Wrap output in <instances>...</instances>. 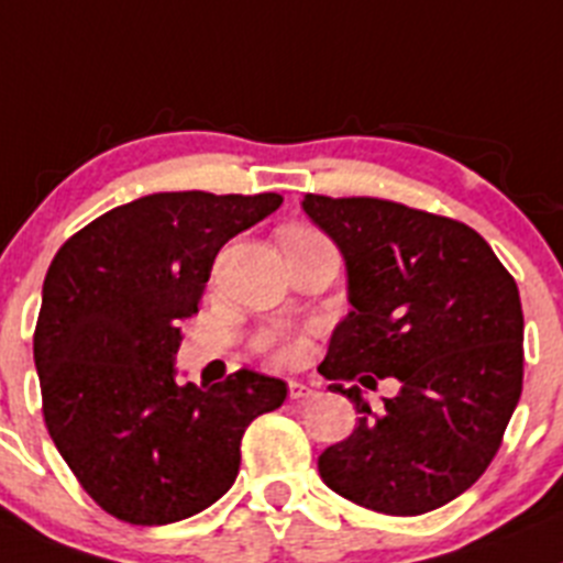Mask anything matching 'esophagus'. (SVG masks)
I'll list each match as a JSON object with an SVG mask.
<instances>
[{"label": "esophagus", "instance_id": "1", "mask_svg": "<svg viewBox=\"0 0 563 563\" xmlns=\"http://www.w3.org/2000/svg\"><path fill=\"white\" fill-rule=\"evenodd\" d=\"M312 395H314V389L307 387L303 382H290V400H307V398H312Z\"/></svg>", "mask_w": 563, "mask_h": 563}]
</instances>
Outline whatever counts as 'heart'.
I'll list each match as a JSON object with an SVG mask.
<instances>
[{
  "mask_svg": "<svg viewBox=\"0 0 563 563\" xmlns=\"http://www.w3.org/2000/svg\"><path fill=\"white\" fill-rule=\"evenodd\" d=\"M314 232H296L292 238H312ZM262 347H273L278 358H285V362H292V358L301 356L303 342L301 340H278V336H265L262 340Z\"/></svg>",
  "mask_w": 563,
  "mask_h": 563,
  "instance_id": "heart-1",
  "label": "heart"
}]
</instances>
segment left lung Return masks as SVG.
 I'll return each instance as SVG.
<instances>
[{
    "label": "left lung",
    "mask_w": 563,
    "mask_h": 563,
    "mask_svg": "<svg viewBox=\"0 0 563 563\" xmlns=\"http://www.w3.org/2000/svg\"><path fill=\"white\" fill-rule=\"evenodd\" d=\"M309 221L340 249L351 312L320 373L356 409L325 448L329 489L393 517L445 506L484 475L522 393L517 282L475 229L382 198L303 196ZM358 377L401 384L373 412Z\"/></svg>",
    "instance_id": "1"
}]
</instances>
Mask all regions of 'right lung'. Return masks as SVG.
I'll return each instance as SVG.
<instances>
[{
    "instance_id": "add662e5",
    "label": "right lung",
    "mask_w": 563,
    "mask_h": 563,
    "mask_svg": "<svg viewBox=\"0 0 563 563\" xmlns=\"http://www.w3.org/2000/svg\"><path fill=\"white\" fill-rule=\"evenodd\" d=\"M285 198L152 192L79 229L52 260L35 371L52 442L82 489L132 526H168L221 500L240 439L287 398L282 378L240 371L179 384L176 325L198 312L223 243Z\"/></svg>"
}]
</instances>
